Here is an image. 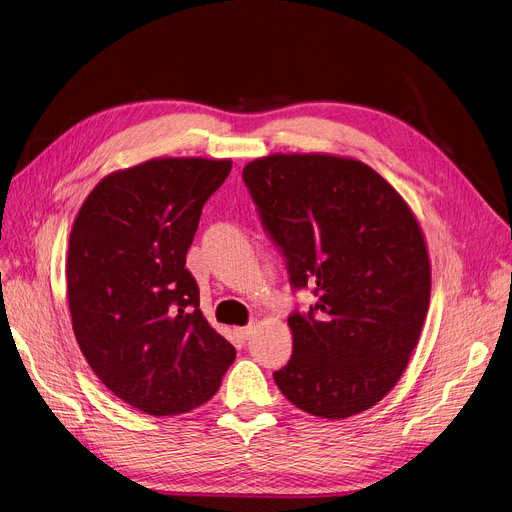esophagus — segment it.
Masks as SVG:
<instances>
[{"mask_svg": "<svg viewBox=\"0 0 512 512\" xmlns=\"http://www.w3.org/2000/svg\"><path fill=\"white\" fill-rule=\"evenodd\" d=\"M253 325H247V327H241V329H236V333H238V337H243V339H249L251 335H253Z\"/></svg>", "mask_w": 512, "mask_h": 512, "instance_id": "34e87169", "label": "esophagus"}]
</instances>
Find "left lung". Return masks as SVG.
<instances>
[{"mask_svg": "<svg viewBox=\"0 0 512 512\" xmlns=\"http://www.w3.org/2000/svg\"><path fill=\"white\" fill-rule=\"evenodd\" d=\"M263 230L309 313L288 317L292 356L274 372L302 412L342 420L399 381L430 304V261L403 197L374 170L329 154H271L243 168Z\"/></svg>", "mask_w": 512, "mask_h": 512, "instance_id": "1", "label": "left lung"}]
</instances>
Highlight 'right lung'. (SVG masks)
Wrapping results in <instances>:
<instances>
[{"label": "right lung", "mask_w": 512, "mask_h": 512, "mask_svg": "<svg viewBox=\"0 0 512 512\" xmlns=\"http://www.w3.org/2000/svg\"><path fill=\"white\" fill-rule=\"evenodd\" d=\"M230 160L154 158L102 179L67 251V300L100 383L150 416L206 403L236 350L199 311L185 267L206 201Z\"/></svg>", "instance_id": "1"}]
</instances>
